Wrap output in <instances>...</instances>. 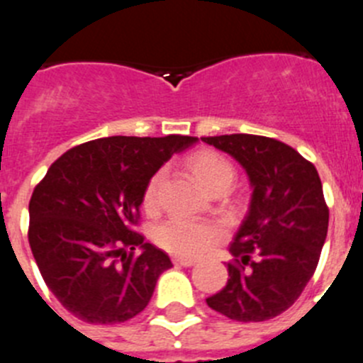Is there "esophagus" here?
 Here are the masks:
<instances>
[{
  "mask_svg": "<svg viewBox=\"0 0 363 363\" xmlns=\"http://www.w3.org/2000/svg\"><path fill=\"white\" fill-rule=\"evenodd\" d=\"M172 262H174L175 265H181V267H193V265H195V259L181 258V256H174V259H172Z\"/></svg>",
  "mask_w": 363,
  "mask_h": 363,
  "instance_id": "1",
  "label": "esophagus"
}]
</instances>
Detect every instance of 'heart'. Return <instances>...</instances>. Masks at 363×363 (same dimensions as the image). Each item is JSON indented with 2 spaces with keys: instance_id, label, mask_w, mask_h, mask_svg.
Returning a JSON list of instances; mask_svg holds the SVG:
<instances>
[{
  "instance_id": "b5f03b06",
  "label": "heart",
  "mask_w": 363,
  "mask_h": 363,
  "mask_svg": "<svg viewBox=\"0 0 363 363\" xmlns=\"http://www.w3.org/2000/svg\"><path fill=\"white\" fill-rule=\"evenodd\" d=\"M188 166L193 175L211 193L218 189H228L235 179L231 162L213 150H199L191 154L188 157ZM162 179H164V172H155L145 188L143 206L148 211L157 208ZM220 236H222V229L215 222L181 218V216L166 220L155 229V242L164 250L181 258H197L211 249L218 242Z\"/></svg>"
}]
</instances>
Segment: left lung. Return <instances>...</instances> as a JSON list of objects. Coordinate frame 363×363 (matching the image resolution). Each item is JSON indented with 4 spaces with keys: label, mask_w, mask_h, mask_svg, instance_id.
I'll use <instances>...</instances> for the list:
<instances>
[{
    "label": "left lung",
    "mask_w": 363,
    "mask_h": 363,
    "mask_svg": "<svg viewBox=\"0 0 363 363\" xmlns=\"http://www.w3.org/2000/svg\"><path fill=\"white\" fill-rule=\"evenodd\" d=\"M245 168L249 213L233 238L229 279L208 297L211 310L240 323H262L289 310L313 276L328 235L330 209L317 168L274 138H202Z\"/></svg>",
    "instance_id": "left-lung-1"
}]
</instances>
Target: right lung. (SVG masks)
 I'll use <instances>...</instances> for the list:
<instances>
[{
	"label": "right lung",
	"mask_w": 363,
	"mask_h": 363,
	"mask_svg": "<svg viewBox=\"0 0 363 363\" xmlns=\"http://www.w3.org/2000/svg\"><path fill=\"white\" fill-rule=\"evenodd\" d=\"M195 141L181 134L87 141L64 152L35 186L30 249L44 283L74 317L118 324L147 308L172 262L134 231L145 188L172 155Z\"/></svg>",
	"instance_id": "1"
}]
</instances>
